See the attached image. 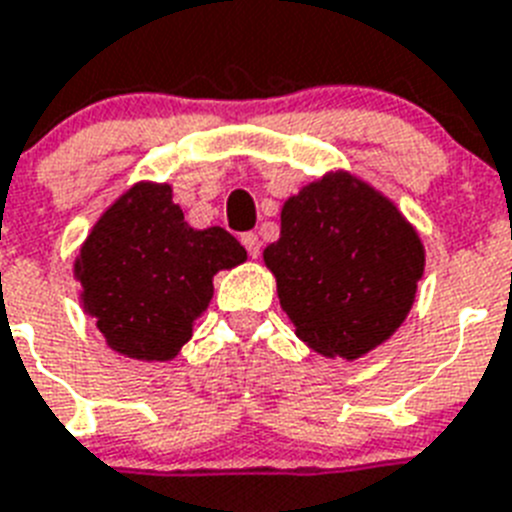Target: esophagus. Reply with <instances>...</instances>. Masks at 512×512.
<instances>
[{
    "mask_svg": "<svg viewBox=\"0 0 512 512\" xmlns=\"http://www.w3.org/2000/svg\"><path fill=\"white\" fill-rule=\"evenodd\" d=\"M240 243L246 246V251H248V256H251V259H259L261 240H259V235H256V232H243V235H240Z\"/></svg>",
    "mask_w": 512,
    "mask_h": 512,
    "instance_id": "34e87169",
    "label": "esophagus"
}]
</instances>
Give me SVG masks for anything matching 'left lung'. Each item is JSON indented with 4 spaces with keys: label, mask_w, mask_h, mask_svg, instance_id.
Masks as SVG:
<instances>
[{
    "label": "left lung",
    "mask_w": 512,
    "mask_h": 512,
    "mask_svg": "<svg viewBox=\"0 0 512 512\" xmlns=\"http://www.w3.org/2000/svg\"><path fill=\"white\" fill-rule=\"evenodd\" d=\"M264 261L295 335L322 356L353 361L408 316L424 246L387 198L335 172L287 198Z\"/></svg>",
    "instance_id": "left-lung-1"
}]
</instances>
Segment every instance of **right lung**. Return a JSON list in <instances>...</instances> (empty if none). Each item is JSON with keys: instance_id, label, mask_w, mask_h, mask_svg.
Masks as SVG:
<instances>
[{"instance_id": "add662e5", "label": "right lung", "mask_w": 512, "mask_h": 512, "mask_svg": "<svg viewBox=\"0 0 512 512\" xmlns=\"http://www.w3.org/2000/svg\"><path fill=\"white\" fill-rule=\"evenodd\" d=\"M243 261L246 248L230 232L185 222L170 185L141 183L96 222L75 274L109 348L138 361H170L209 306L211 277Z\"/></svg>"}]
</instances>
